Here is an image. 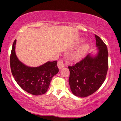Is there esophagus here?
<instances>
[{
  "label": "esophagus",
  "mask_w": 121,
  "mask_h": 121,
  "mask_svg": "<svg viewBox=\"0 0 121 121\" xmlns=\"http://www.w3.org/2000/svg\"><path fill=\"white\" fill-rule=\"evenodd\" d=\"M57 66L60 69H61L63 67H64L65 65L64 64L63 61H62V60H60L59 61V62H58V64H57Z\"/></svg>",
  "instance_id": "obj_1"
}]
</instances>
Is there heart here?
Returning <instances> with one entry per match:
<instances>
[{
  "mask_svg": "<svg viewBox=\"0 0 121 121\" xmlns=\"http://www.w3.org/2000/svg\"><path fill=\"white\" fill-rule=\"evenodd\" d=\"M83 40H80L79 42H82ZM89 49V45L88 44H85L83 45L81 48L79 49L78 51H77L73 55V58L76 60H80L82 58L84 57V56L85 55L86 53L87 50Z\"/></svg>",
  "mask_w": 121,
  "mask_h": 121,
  "instance_id": "b5f03b06",
  "label": "heart"
}]
</instances>
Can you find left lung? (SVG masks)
Masks as SVG:
<instances>
[{
    "label": "left lung",
    "instance_id": "obj_1",
    "mask_svg": "<svg viewBox=\"0 0 121 121\" xmlns=\"http://www.w3.org/2000/svg\"><path fill=\"white\" fill-rule=\"evenodd\" d=\"M98 52L96 55L88 54L84 59L69 66V84L76 96L86 97L96 91L106 78L108 69V51L106 44L95 35Z\"/></svg>",
    "mask_w": 121,
    "mask_h": 121
}]
</instances>
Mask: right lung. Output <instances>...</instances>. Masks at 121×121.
<instances>
[{
	"mask_svg": "<svg viewBox=\"0 0 121 121\" xmlns=\"http://www.w3.org/2000/svg\"><path fill=\"white\" fill-rule=\"evenodd\" d=\"M16 40L13 43L10 56L12 74L17 84L32 95H42L49 88L52 77L59 72L57 61H48L37 67H30L18 59L15 53Z\"/></svg>",
	"mask_w": 121,
	"mask_h": 121,
	"instance_id": "1",
	"label": "right lung"
}]
</instances>
